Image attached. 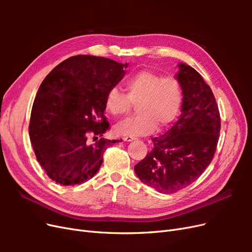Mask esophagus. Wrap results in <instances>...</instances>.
<instances>
[{
  "mask_svg": "<svg viewBox=\"0 0 252 252\" xmlns=\"http://www.w3.org/2000/svg\"><path fill=\"white\" fill-rule=\"evenodd\" d=\"M123 140H124L125 142H131V141L135 140V138H133V136H129V135H127V136H124Z\"/></svg>",
  "mask_w": 252,
  "mask_h": 252,
  "instance_id": "esophagus-1",
  "label": "esophagus"
}]
</instances>
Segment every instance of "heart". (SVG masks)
<instances>
[{
	"label": "heart",
	"mask_w": 252,
	"mask_h": 252,
	"mask_svg": "<svg viewBox=\"0 0 252 252\" xmlns=\"http://www.w3.org/2000/svg\"><path fill=\"white\" fill-rule=\"evenodd\" d=\"M126 94L111 87L105 96V106L113 117H124L131 112L133 105L139 114L116 126L121 135L139 136L161 131L177 119L183 103V87L173 77H164L152 70L143 69L129 77Z\"/></svg>",
	"instance_id": "heart-1"
}]
</instances>
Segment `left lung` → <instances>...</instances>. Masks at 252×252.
Listing matches in <instances>:
<instances>
[{
	"mask_svg": "<svg viewBox=\"0 0 252 252\" xmlns=\"http://www.w3.org/2000/svg\"><path fill=\"white\" fill-rule=\"evenodd\" d=\"M182 114L170 130L154 138V149L134 166L138 178L157 191L171 194L200 178L215 157L220 117L216 97L202 75L180 64Z\"/></svg>",
	"mask_w": 252,
	"mask_h": 252,
	"instance_id": "8db88e82",
	"label": "left lung"
}]
</instances>
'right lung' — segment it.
Returning <instances> with one entry per match:
<instances>
[{
	"mask_svg": "<svg viewBox=\"0 0 252 252\" xmlns=\"http://www.w3.org/2000/svg\"><path fill=\"white\" fill-rule=\"evenodd\" d=\"M126 66L103 57L74 56L42 82L32 105L29 136L37 162L58 184L73 186L93 178L105 150L121 142L102 136L110 128L104 116L105 96L124 77Z\"/></svg>",
	"mask_w": 252,
	"mask_h": 252,
	"instance_id": "right-lung-1",
	"label": "right lung"
}]
</instances>
